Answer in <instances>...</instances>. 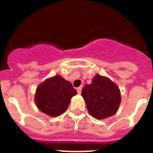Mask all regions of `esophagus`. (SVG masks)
Segmentation results:
<instances>
[{"label": "esophagus", "mask_w": 153, "mask_h": 153, "mask_svg": "<svg viewBox=\"0 0 153 153\" xmlns=\"http://www.w3.org/2000/svg\"><path fill=\"white\" fill-rule=\"evenodd\" d=\"M81 90H82V86H80L76 88V91H77L78 94H80L81 93Z\"/></svg>", "instance_id": "34e87169"}]
</instances>
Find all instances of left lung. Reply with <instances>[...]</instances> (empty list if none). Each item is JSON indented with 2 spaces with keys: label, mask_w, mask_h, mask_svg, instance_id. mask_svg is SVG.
Listing matches in <instances>:
<instances>
[{
  "label": "left lung",
  "mask_w": 153,
  "mask_h": 153,
  "mask_svg": "<svg viewBox=\"0 0 153 153\" xmlns=\"http://www.w3.org/2000/svg\"><path fill=\"white\" fill-rule=\"evenodd\" d=\"M81 95L88 111L96 119L112 117L120 104V92L118 86L108 78L96 75L90 85L83 88Z\"/></svg>",
  "instance_id": "8db88e82"
}]
</instances>
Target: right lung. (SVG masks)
I'll list each match as a JSON object with an SVG mask.
<instances>
[{
  "label": "right lung",
  "mask_w": 153,
  "mask_h": 153,
  "mask_svg": "<svg viewBox=\"0 0 153 153\" xmlns=\"http://www.w3.org/2000/svg\"><path fill=\"white\" fill-rule=\"evenodd\" d=\"M76 94L70 82L57 75L41 83L36 88L35 102L41 112L58 117L65 112L71 98Z\"/></svg>",
  "instance_id": "obj_1"
}]
</instances>
